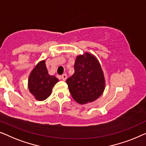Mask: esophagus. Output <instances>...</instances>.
<instances>
[{"mask_svg":"<svg viewBox=\"0 0 146 146\" xmlns=\"http://www.w3.org/2000/svg\"><path fill=\"white\" fill-rule=\"evenodd\" d=\"M67 76L66 74H64V75H63L62 77H61V78H62L63 81H65V80L67 79Z\"/></svg>","mask_w":146,"mask_h":146,"instance_id":"esophagus-1","label":"esophagus"}]
</instances>
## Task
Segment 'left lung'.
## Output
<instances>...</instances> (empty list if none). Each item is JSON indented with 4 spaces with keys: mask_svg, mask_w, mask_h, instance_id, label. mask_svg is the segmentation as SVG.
<instances>
[{
    "mask_svg": "<svg viewBox=\"0 0 146 146\" xmlns=\"http://www.w3.org/2000/svg\"><path fill=\"white\" fill-rule=\"evenodd\" d=\"M74 68L75 73L66 80L73 99L84 104L99 98L105 89V79L97 58L89 52L79 55Z\"/></svg>",
    "mask_w": 146,
    "mask_h": 146,
    "instance_id": "obj_1",
    "label": "left lung"
}]
</instances>
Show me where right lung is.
<instances>
[{
  "instance_id": "right-lung-1",
  "label": "right lung",
  "mask_w": 146,
  "mask_h": 146,
  "mask_svg": "<svg viewBox=\"0 0 146 146\" xmlns=\"http://www.w3.org/2000/svg\"><path fill=\"white\" fill-rule=\"evenodd\" d=\"M59 81L55 76L49 75L46 60L40 61L30 73L28 78V89L39 101L46 100L52 94L53 87Z\"/></svg>"
}]
</instances>
